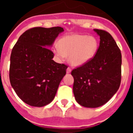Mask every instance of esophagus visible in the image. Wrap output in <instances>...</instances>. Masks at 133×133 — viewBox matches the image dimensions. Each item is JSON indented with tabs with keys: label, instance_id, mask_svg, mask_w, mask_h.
Returning <instances> with one entry per match:
<instances>
[{
	"label": "esophagus",
	"instance_id": "obj_1",
	"mask_svg": "<svg viewBox=\"0 0 133 133\" xmlns=\"http://www.w3.org/2000/svg\"><path fill=\"white\" fill-rule=\"evenodd\" d=\"M70 72H71V69H70V67H68L66 69V72L67 73H70Z\"/></svg>",
	"mask_w": 133,
	"mask_h": 133
}]
</instances>
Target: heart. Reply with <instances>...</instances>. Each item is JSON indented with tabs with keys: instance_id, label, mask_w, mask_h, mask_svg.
I'll return each mask as SVG.
<instances>
[{
	"instance_id": "1",
	"label": "heart",
	"mask_w": 133,
	"mask_h": 133,
	"mask_svg": "<svg viewBox=\"0 0 133 133\" xmlns=\"http://www.w3.org/2000/svg\"><path fill=\"white\" fill-rule=\"evenodd\" d=\"M99 46L95 36L86 35H70L58 41V47L55 48V54L61 58L69 56L70 64L75 66L87 63L97 54Z\"/></svg>"
}]
</instances>
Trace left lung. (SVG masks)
I'll use <instances>...</instances> for the list:
<instances>
[{"label":"left lung","instance_id":"obj_1","mask_svg":"<svg viewBox=\"0 0 133 133\" xmlns=\"http://www.w3.org/2000/svg\"><path fill=\"white\" fill-rule=\"evenodd\" d=\"M100 36L97 54L71 72L73 92L81 106L96 108L107 103L118 90L121 81L122 55L110 33L94 29Z\"/></svg>","mask_w":133,"mask_h":133}]
</instances>
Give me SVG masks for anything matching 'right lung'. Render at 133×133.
<instances>
[{"label":"right lung","instance_id":"right-lung-1","mask_svg":"<svg viewBox=\"0 0 133 133\" xmlns=\"http://www.w3.org/2000/svg\"><path fill=\"white\" fill-rule=\"evenodd\" d=\"M62 27H34L26 30L14 46L10 55L9 78L16 95L32 107H41L55 98L67 66L52 60L49 49Z\"/></svg>","mask_w":133,"mask_h":133}]
</instances>
